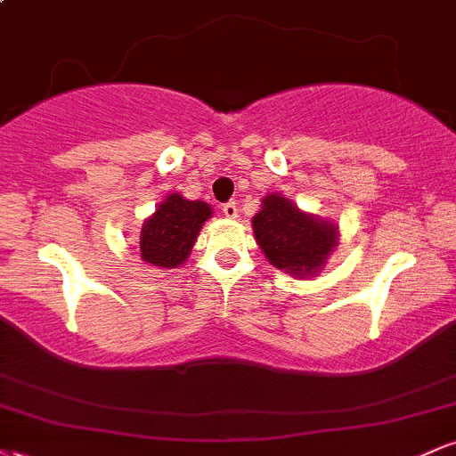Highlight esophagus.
Masks as SVG:
<instances>
[{
  "label": "esophagus",
  "mask_w": 456,
  "mask_h": 456,
  "mask_svg": "<svg viewBox=\"0 0 456 456\" xmlns=\"http://www.w3.org/2000/svg\"><path fill=\"white\" fill-rule=\"evenodd\" d=\"M223 214L227 218H235L238 216V203L235 201H227V203H223Z\"/></svg>",
  "instance_id": "34e87169"
}]
</instances>
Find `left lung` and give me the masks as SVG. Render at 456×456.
I'll return each instance as SVG.
<instances>
[{
	"label": "left lung",
	"instance_id": "left-lung-1",
	"mask_svg": "<svg viewBox=\"0 0 456 456\" xmlns=\"http://www.w3.org/2000/svg\"><path fill=\"white\" fill-rule=\"evenodd\" d=\"M253 232L270 264L294 276H311L337 246L334 224L308 216L281 195L264 199Z\"/></svg>",
	"mask_w": 456,
	"mask_h": 456
}]
</instances>
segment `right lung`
<instances>
[{
	"label": "right lung",
	"mask_w": 456,
	"mask_h": 456,
	"mask_svg": "<svg viewBox=\"0 0 456 456\" xmlns=\"http://www.w3.org/2000/svg\"><path fill=\"white\" fill-rule=\"evenodd\" d=\"M210 206L188 201L182 195H169L160 203L141 232V259L160 268H177L184 264L195 244L199 229L210 218Z\"/></svg>",
	"instance_id": "1"
}]
</instances>
